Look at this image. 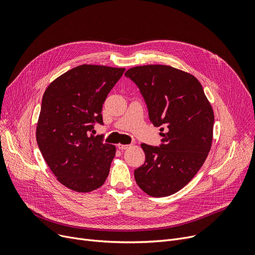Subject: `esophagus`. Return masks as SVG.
Here are the masks:
<instances>
[{
    "instance_id": "esophagus-1",
    "label": "esophagus",
    "mask_w": 255,
    "mask_h": 255,
    "mask_svg": "<svg viewBox=\"0 0 255 255\" xmlns=\"http://www.w3.org/2000/svg\"><path fill=\"white\" fill-rule=\"evenodd\" d=\"M118 148H119L120 150H127V149H129V148H130V145H129V144H122V143H119V144H118Z\"/></svg>"
}]
</instances>
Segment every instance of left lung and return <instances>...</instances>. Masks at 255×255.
<instances>
[{"mask_svg":"<svg viewBox=\"0 0 255 255\" xmlns=\"http://www.w3.org/2000/svg\"><path fill=\"white\" fill-rule=\"evenodd\" d=\"M125 75L139 88L162 144L141 143L144 163L134 170L139 188L153 197L168 196L188 184L212 146L214 112L192 74L166 65L133 67Z\"/></svg>","mask_w":255,"mask_h":255,"instance_id":"obj_1","label":"left lung"}]
</instances>
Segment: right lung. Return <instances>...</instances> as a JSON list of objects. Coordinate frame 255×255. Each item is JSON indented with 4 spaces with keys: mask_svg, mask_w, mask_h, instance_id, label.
I'll return each mask as SVG.
<instances>
[{
    "mask_svg": "<svg viewBox=\"0 0 255 255\" xmlns=\"http://www.w3.org/2000/svg\"><path fill=\"white\" fill-rule=\"evenodd\" d=\"M124 71L84 64L57 77L43 94L37 143L57 180L73 191L96 190L109 176L116 146L90 132L103 123L102 105Z\"/></svg>",
    "mask_w": 255,
    "mask_h": 255,
    "instance_id": "add662e5",
    "label": "right lung"
}]
</instances>
